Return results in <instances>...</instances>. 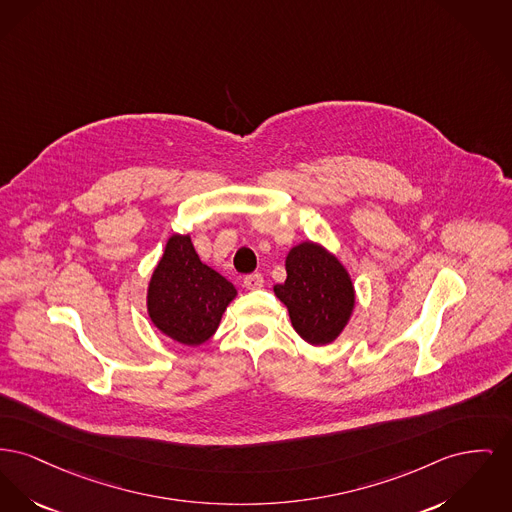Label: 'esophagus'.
I'll return each mask as SVG.
<instances>
[{
	"label": "esophagus",
	"instance_id": "1",
	"mask_svg": "<svg viewBox=\"0 0 512 512\" xmlns=\"http://www.w3.org/2000/svg\"><path fill=\"white\" fill-rule=\"evenodd\" d=\"M263 274L261 272H253V274H247L245 278H243V286L247 288V290H259V288H263Z\"/></svg>",
	"mask_w": 512,
	"mask_h": 512
}]
</instances>
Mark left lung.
<instances>
[{"label":"left lung","instance_id":"1","mask_svg":"<svg viewBox=\"0 0 512 512\" xmlns=\"http://www.w3.org/2000/svg\"><path fill=\"white\" fill-rule=\"evenodd\" d=\"M286 282L274 286L288 307L292 327L313 346L332 342L354 309V286L346 269L321 245L305 241L286 257Z\"/></svg>","mask_w":512,"mask_h":512}]
</instances>
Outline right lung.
Masks as SVG:
<instances>
[{"label": "right lung", "instance_id": "right-lung-1", "mask_svg": "<svg viewBox=\"0 0 512 512\" xmlns=\"http://www.w3.org/2000/svg\"><path fill=\"white\" fill-rule=\"evenodd\" d=\"M236 288L201 263L189 236H172L149 284L152 323L187 346H199L218 329Z\"/></svg>", "mask_w": 512, "mask_h": 512}]
</instances>
